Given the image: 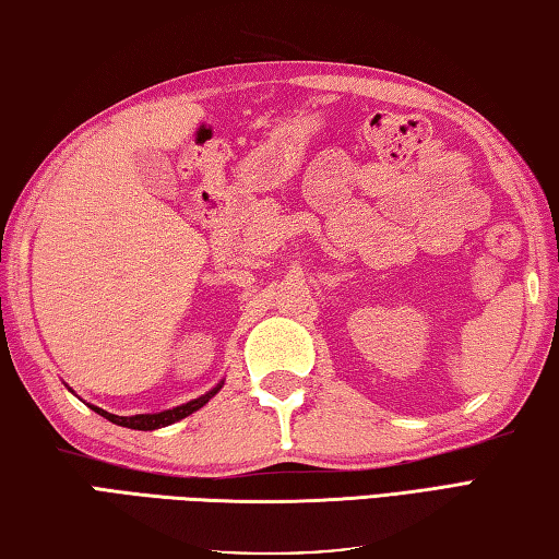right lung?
I'll list each match as a JSON object with an SVG mask.
<instances>
[{"label":"right lung","mask_w":559,"mask_h":559,"mask_svg":"<svg viewBox=\"0 0 559 559\" xmlns=\"http://www.w3.org/2000/svg\"><path fill=\"white\" fill-rule=\"evenodd\" d=\"M224 386V382H218L212 392L202 394L199 399H192V402H187L182 406H175V408H167V411H157V414H135V416H114L109 414V411H104L99 406H92L87 404L92 411H97L99 416H104L107 420H111V424L116 426H123V428H133V430H155V428H165L175 424V420H182L187 418L189 414H194V411L202 408L209 399H212L214 394H218V389Z\"/></svg>","instance_id":"obj_1"}]
</instances>
